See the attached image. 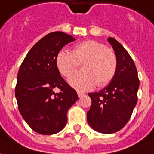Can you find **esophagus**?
Wrapping results in <instances>:
<instances>
[{"label":"esophagus","instance_id":"obj_1","mask_svg":"<svg viewBox=\"0 0 154 154\" xmlns=\"http://www.w3.org/2000/svg\"><path fill=\"white\" fill-rule=\"evenodd\" d=\"M77 94H78L79 97H80L85 95V93H83V92H81V91H77Z\"/></svg>","mask_w":154,"mask_h":154}]
</instances>
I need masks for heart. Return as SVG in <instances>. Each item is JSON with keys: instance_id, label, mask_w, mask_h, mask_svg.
<instances>
[{"instance_id": "heart-1", "label": "heart", "mask_w": 154, "mask_h": 154, "mask_svg": "<svg viewBox=\"0 0 154 154\" xmlns=\"http://www.w3.org/2000/svg\"><path fill=\"white\" fill-rule=\"evenodd\" d=\"M82 63L83 69L69 78L73 87L79 90H88L97 84L103 87L112 80L117 69V57L111 48L95 40H87L75 45L69 51L61 49L56 57L58 70L65 77H69Z\"/></svg>"}]
</instances>
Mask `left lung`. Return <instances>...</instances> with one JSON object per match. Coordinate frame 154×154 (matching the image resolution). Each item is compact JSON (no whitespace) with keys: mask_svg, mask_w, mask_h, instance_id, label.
I'll list each match as a JSON object with an SVG mask.
<instances>
[{"mask_svg":"<svg viewBox=\"0 0 154 154\" xmlns=\"http://www.w3.org/2000/svg\"><path fill=\"white\" fill-rule=\"evenodd\" d=\"M107 40L117 57V69L106 87L88 94L92 104L87 121L97 132L112 134L122 130L131 118L138 100L140 79L134 60L124 47L113 38Z\"/></svg>","mask_w":154,"mask_h":154,"instance_id":"obj_1","label":"left lung"}]
</instances>
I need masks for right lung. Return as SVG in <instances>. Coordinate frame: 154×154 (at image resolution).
Here are the masks:
<instances>
[{
  "mask_svg": "<svg viewBox=\"0 0 154 154\" xmlns=\"http://www.w3.org/2000/svg\"><path fill=\"white\" fill-rule=\"evenodd\" d=\"M75 40L66 32H50L30 49L20 66L15 86L18 107L37 133L53 134L61 131L68 110L78 100L76 91L60 76L56 65L57 53ZM54 88L60 92L55 93Z\"/></svg>",
  "mask_w": 154,
  "mask_h": 154,
  "instance_id": "right-lung-1",
  "label": "right lung"
}]
</instances>
